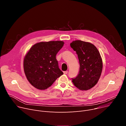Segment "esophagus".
Here are the masks:
<instances>
[{
	"label": "esophagus",
	"mask_w": 126,
	"mask_h": 126,
	"mask_svg": "<svg viewBox=\"0 0 126 126\" xmlns=\"http://www.w3.org/2000/svg\"><path fill=\"white\" fill-rule=\"evenodd\" d=\"M68 72L67 71H64V72H63V74H67L68 73Z\"/></svg>",
	"instance_id": "34e87169"
}]
</instances>
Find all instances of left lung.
Wrapping results in <instances>:
<instances>
[{
	"instance_id": "obj_1",
	"label": "left lung",
	"mask_w": 126,
	"mask_h": 126,
	"mask_svg": "<svg viewBox=\"0 0 126 126\" xmlns=\"http://www.w3.org/2000/svg\"><path fill=\"white\" fill-rule=\"evenodd\" d=\"M70 46L76 51L80 64L79 74L72 79L74 86L80 90L86 91L97 83L103 69V61L100 53L94 45L77 40Z\"/></svg>"
}]
</instances>
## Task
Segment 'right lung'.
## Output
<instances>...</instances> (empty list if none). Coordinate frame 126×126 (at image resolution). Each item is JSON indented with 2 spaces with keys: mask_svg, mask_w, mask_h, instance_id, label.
<instances>
[{
  "mask_svg": "<svg viewBox=\"0 0 126 126\" xmlns=\"http://www.w3.org/2000/svg\"><path fill=\"white\" fill-rule=\"evenodd\" d=\"M64 45L63 41L40 42L34 45L23 59L27 79L35 88L46 90L63 74L56 55Z\"/></svg>",
  "mask_w": 126,
  "mask_h": 126,
  "instance_id": "right-lung-1",
  "label": "right lung"
}]
</instances>
